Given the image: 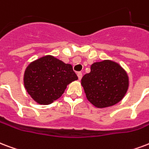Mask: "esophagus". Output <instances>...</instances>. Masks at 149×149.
Returning <instances> with one entry per match:
<instances>
[{
    "label": "esophagus",
    "instance_id": "esophagus-1",
    "mask_svg": "<svg viewBox=\"0 0 149 149\" xmlns=\"http://www.w3.org/2000/svg\"><path fill=\"white\" fill-rule=\"evenodd\" d=\"M77 77H78L79 79H81V78H82V77H83L82 72H77Z\"/></svg>",
    "mask_w": 149,
    "mask_h": 149
}]
</instances>
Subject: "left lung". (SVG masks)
<instances>
[{"label": "left lung", "instance_id": "left-lung-1", "mask_svg": "<svg viewBox=\"0 0 149 149\" xmlns=\"http://www.w3.org/2000/svg\"><path fill=\"white\" fill-rule=\"evenodd\" d=\"M81 84L91 103L97 108H105L123 99L129 79L120 65L105 60L91 65V72L83 77Z\"/></svg>", "mask_w": 149, "mask_h": 149}]
</instances>
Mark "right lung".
<instances>
[{"instance_id":"obj_1","label":"right lung","mask_w":149,"mask_h":149,"mask_svg":"<svg viewBox=\"0 0 149 149\" xmlns=\"http://www.w3.org/2000/svg\"><path fill=\"white\" fill-rule=\"evenodd\" d=\"M77 79L71 65L47 55L27 66L24 85L35 102L40 105H49L62 96L67 85Z\"/></svg>"}]
</instances>
